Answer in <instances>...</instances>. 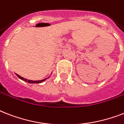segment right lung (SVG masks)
Masks as SVG:
<instances>
[{
    "label": "right lung",
    "mask_w": 124,
    "mask_h": 124,
    "mask_svg": "<svg viewBox=\"0 0 124 124\" xmlns=\"http://www.w3.org/2000/svg\"><path fill=\"white\" fill-rule=\"evenodd\" d=\"M16 76H17V77H18L19 78H20V79L22 80H24V81L30 83V84H39V83L45 81V80H46V78H45V79L41 80H27V79H26V78H24L22 77H20V75H17V74H16Z\"/></svg>",
    "instance_id": "right-lung-1"
}]
</instances>
